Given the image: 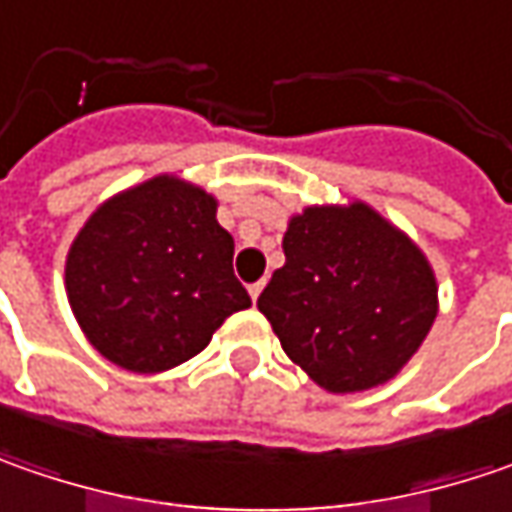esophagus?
<instances>
[{"label":"esophagus","instance_id":"esophagus-1","mask_svg":"<svg viewBox=\"0 0 512 512\" xmlns=\"http://www.w3.org/2000/svg\"><path fill=\"white\" fill-rule=\"evenodd\" d=\"M263 286H266V280H257V283H252V286H249V295H252V300L260 298V292H263Z\"/></svg>","mask_w":512,"mask_h":512}]
</instances>
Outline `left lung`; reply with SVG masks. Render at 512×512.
<instances>
[{
    "label": "left lung",
    "mask_w": 512,
    "mask_h": 512,
    "mask_svg": "<svg viewBox=\"0 0 512 512\" xmlns=\"http://www.w3.org/2000/svg\"><path fill=\"white\" fill-rule=\"evenodd\" d=\"M283 255L257 309L283 352L329 392L384 384L427 338L438 298L433 269L364 203L292 217Z\"/></svg>",
    "instance_id": "8db88e82"
}]
</instances>
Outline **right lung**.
I'll use <instances>...</instances> for the list:
<instances>
[{
	"label": "right lung",
	"mask_w": 512,
	"mask_h": 512,
	"mask_svg": "<svg viewBox=\"0 0 512 512\" xmlns=\"http://www.w3.org/2000/svg\"><path fill=\"white\" fill-rule=\"evenodd\" d=\"M214 212L203 189L154 177L91 214L68 252L65 286L100 355L131 372H163L252 306L234 278L232 234Z\"/></svg>",
	"instance_id": "obj_1"
}]
</instances>
